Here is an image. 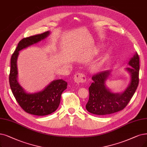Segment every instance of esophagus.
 Here are the masks:
<instances>
[{
	"mask_svg": "<svg viewBox=\"0 0 147 147\" xmlns=\"http://www.w3.org/2000/svg\"><path fill=\"white\" fill-rule=\"evenodd\" d=\"M74 80L76 83H84L86 81V76L82 73H77L75 75Z\"/></svg>",
	"mask_w": 147,
	"mask_h": 147,
	"instance_id": "esophagus-1",
	"label": "esophagus"
}]
</instances>
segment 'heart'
<instances>
[{
  "instance_id": "b5f03b06",
  "label": "heart",
  "mask_w": 147,
  "mask_h": 147,
  "mask_svg": "<svg viewBox=\"0 0 147 147\" xmlns=\"http://www.w3.org/2000/svg\"><path fill=\"white\" fill-rule=\"evenodd\" d=\"M107 57H103L102 58H101V59L99 60V61H98L95 65H94L92 67V69L93 70H95V71H98V70H100L102 66H104V64L105 62V60H106Z\"/></svg>"
}]
</instances>
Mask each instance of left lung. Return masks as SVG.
I'll return each instance as SVG.
<instances>
[{
    "mask_svg": "<svg viewBox=\"0 0 147 147\" xmlns=\"http://www.w3.org/2000/svg\"><path fill=\"white\" fill-rule=\"evenodd\" d=\"M130 67L125 69L130 75V82L121 93L111 92L105 86L111 71L106 70L93 75V83L89 88V99L86 108L89 112L97 115H106L124 109L136 92L139 84V57L137 52L128 61Z\"/></svg>",
    "mask_w": 147,
    "mask_h": 147,
    "instance_id": "left-lung-1",
    "label": "left lung"
}]
</instances>
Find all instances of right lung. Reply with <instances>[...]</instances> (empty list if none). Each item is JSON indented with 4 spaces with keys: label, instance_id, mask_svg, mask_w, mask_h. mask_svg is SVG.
<instances>
[{
    "label": "right lung",
    "instance_id": "1",
    "mask_svg": "<svg viewBox=\"0 0 147 147\" xmlns=\"http://www.w3.org/2000/svg\"><path fill=\"white\" fill-rule=\"evenodd\" d=\"M50 34L49 31L35 35L20 40L11 58V69L9 81L17 102L26 113L37 116L49 115L58 109L61 95L67 89V82L62 79L52 81L45 89L38 92H26L18 82L17 61L19 51L45 39Z\"/></svg>",
    "mask_w": 147,
    "mask_h": 147
}]
</instances>
